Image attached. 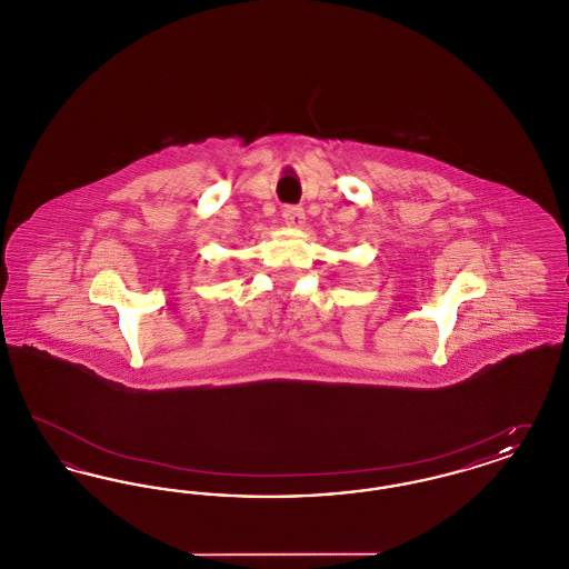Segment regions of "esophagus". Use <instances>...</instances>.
Masks as SVG:
<instances>
[{
  "mask_svg": "<svg viewBox=\"0 0 569 569\" xmlns=\"http://www.w3.org/2000/svg\"><path fill=\"white\" fill-rule=\"evenodd\" d=\"M281 216H283L286 226H290V228H300V226H305V211H302L300 207H286Z\"/></svg>",
  "mask_w": 569,
  "mask_h": 569,
  "instance_id": "esophagus-1",
  "label": "esophagus"
}]
</instances>
